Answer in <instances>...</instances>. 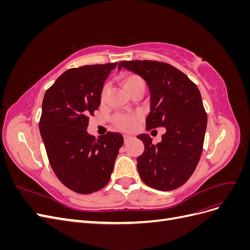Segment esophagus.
<instances>
[{
  "label": "esophagus",
  "mask_w": 250,
  "mask_h": 250,
  "mask_svg": "<svg viewBox=\"0 0 250 250\" xmlns=\"http://www.w3.org/2000/svg\"><path fill=\"white\" fill-rule=\"evenodd\" d=\"M130 139H131V135H124V142L125 143H127Z\"/></svg>",
  "instance_id": "34e87169"
}]
</instances>
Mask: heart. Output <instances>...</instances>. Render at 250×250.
Listing matches in <instances>:
<instances>
[{
  "mask_svg": "<svg viewBox=\"0 0 250 250\" xmlns=\"http://www.w3.org/2000/svg\"><path fill=\"white\" fill-rule=\"evenodd\" d=\"M121 82L124 86V88L127 90L128 94H131L134 92L135 89L139 88H144L146 87V83L145 80H144L141 76L137 74H127L124 75V76L121 78ZM108 90V85L104 84L102 89H101V99L103 100L105 96H106V93ZM140 119L139 115H127V113H118V115L113 116L112 118V122L116 125V127L120 130L123 131H130L137 125L138 121Z\"/></svg>",
  "mask_w": 250,
  "mask_h": 250,
  "instance_id": "b5f03b06",
  "label": "heart"
}]
</instances>
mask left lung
Wrapping results in <instances>:
<instances>
[{
	"label": "left lung",
	"mask_w": 250,
	"mask_h": 250,
	"mask_svg": "<svg viewBox=\"0 0 250 250\" xmlns=\"http://www.w3.org/2000/svg\"><path fill=\"white\" fill-rule=\"evenodd\" d=\"M147 82L151 111L146 129L165 127L162 142L153 145L148 134H140L145 150L138 161L142 180L150 188L172 191L194 173L203 149L208 116L197 85L173 65L154 60L121 62Z\"/></svg>",
	"instance_id": "1"
}]
</instances>
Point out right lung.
Returning a JSON list of instances; mask_svg holds the SVG:
<instances>
[{"label":"right lung","mask_w":250,"mask_h":250,"mask_svg":"<svg viewBox=\"0 0 250 250\" xmlns=\"http://www.w3.org/2000/svg\"><path fill=\"white\" fill-rule=\"evenodd\" d=\"M118 63L74 67L60 75L42 100L40 131L51 167L70 190L92 194L107 185L122 134L108 131L96 139L86 131L99 108L104 81Z\"/></svg>","instance_id":"right-lung-1"}]
</instances>
